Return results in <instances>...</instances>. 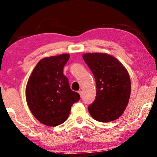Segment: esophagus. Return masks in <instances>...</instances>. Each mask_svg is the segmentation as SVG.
<instances>
[{
  "instance_id": "1",
  "label": "esophagus",
  "mask_w": 157,
  "mask_h": 157,
  "mask_svg": "<svg viewBox=\"0 0 157 157\" xmlns=\"http://www.w3.org/2000/svg\"><path fill=\"white\" fill-rule=\"evenodd\" d=\"M78 92L79 93V94H80L81 97H82V96H83V92H82L81 90H79V91H78Z\"/></svg>"
}]
</instances>
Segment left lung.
<instances>
[{
    "label": "left lung",
    "instance_id": "1",
    "mask_svg": "<svg viewBox=\"0 0 157 157\" xmlns=\"http://www.w3.org/2000/svg\"><path fill=\"white\" fill-rule=\"evenodd\" d=\"M84 61L94 76L96 98L88 111L99 122H110L121 116L128 105L131 82L128 71L116 58L108 54L87 53Z\"/></svg>",
    "mask_w": 157,
    "mask_h": 157
}]
</instances>
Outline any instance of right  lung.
Instances as JSON below:
<instances>
[{
  "label": "right lung",
  "mask_w": 157,
  "mask_h": 157,
  "mask_svg": "<svg viewBox=\"0 0 157 157\" xmlns=\"http://www.w3.org/2000/svg\"><path fill=\"white\" fill-rule=\"evenodd\" d=\"M69 59L70 54H65L41 59L27 82V105L36 119L45 125L55 127L64 123L71 107L81 98L63 74Z\"/></svg>",
  "instance_id": "right-lung-1"
}]
</instances>
